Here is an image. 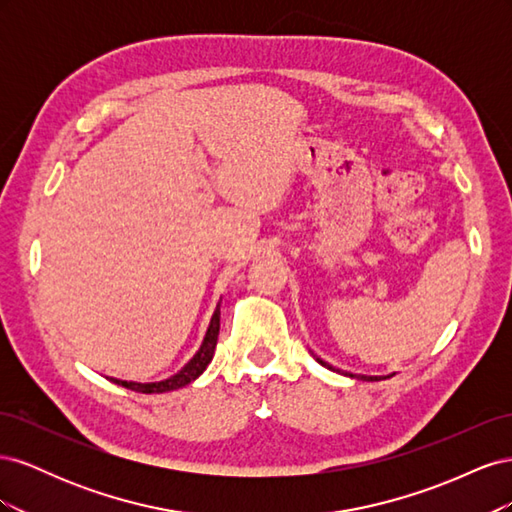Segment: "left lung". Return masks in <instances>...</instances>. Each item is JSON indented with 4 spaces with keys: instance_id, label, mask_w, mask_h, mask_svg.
I'll return each mask as SVG.
<instances>
[{
    "instance_id": "left-lung-1",
    "label": "left lung",
    "mask_w": 512,
    "mask_h": 512,
    "mask_svg": "<svg viewBox=\"0 0 512 512\" xmlns=\"http://www.w3.org/2000/svg\"><path fill=\"white\" fill-rule=\"evenodd\" d=\"M314 354V352H312ZM314 359L322 365V367H327V369H331V371H337V374H344V376H348V378H356V380H365V382H378V380H384V378H391V376H363V374H350V371H342V369H335L333 365H329L327 361H322L320 356H316L314 354Z\"/></svg>"
}]
</instances>
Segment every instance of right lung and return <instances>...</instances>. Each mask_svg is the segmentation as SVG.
Segmentation results:
<instances>
[{
    "label": "right lung",
    "mask_w": 512,
    "mask_h": 512,
    "mask_svg": "<svg viewBox=\"0 0 512 512\" xmlns=\"http://www.w3.org/2000/svg\"><path fill=\"white\" fill-rule=\"evenodd\" d=\"M220 303H218V307H215V312L209 320V327H207L203 342H200V348L196 350V354L188 363H185L179 371H175L173 376H168L164 380H156V382H134V380H117V378H111V382H115L119 386H126V389L136 391V393H168V391H177V389H181V386L194 382L207 369V365L213 359L215 346H218Z\"/></svg>",
    "instance_id": "1"
}]
</instances>
